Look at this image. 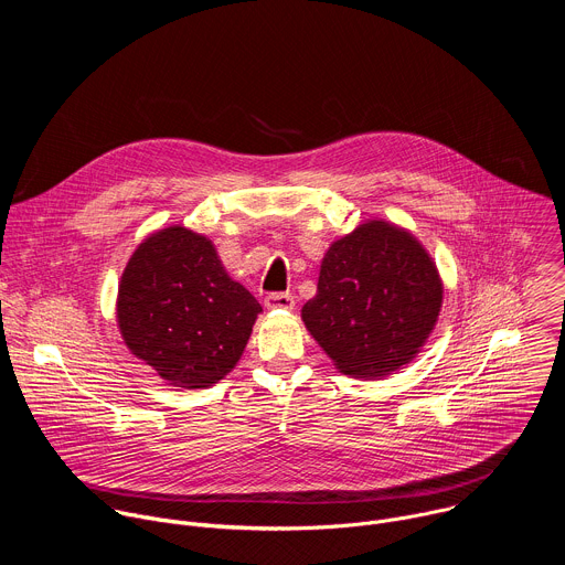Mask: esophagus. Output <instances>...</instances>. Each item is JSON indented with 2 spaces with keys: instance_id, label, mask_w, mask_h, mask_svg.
<instances>
[{
  "instance_id": "esophagus-1",
  "label": "esophagus",
  "mask_w": 565,
  "mask_h": 565,
  "mask_svg": "<svg viewBox=\"0 0 565 565\" xmlns=\"http://www.w3.org/2000/svg\"><path fill=\"white\" fill-rule=\"evenodd\" d=\"M264 303L268 310H290L295 306V297L290 292H270Z\"/></svg>"
}]
</instances>
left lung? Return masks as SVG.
<instances>
[{
  "instance_id": "obj_1",
  "label": "left lung",
  "mask_w": 565,
  "mask_h": 565,
  "mask_svg": "<svg viewBox=\"0 0 565 565\" xmlns=\"http://www.w3.org/2000/svg\"><path fill=\"white\" fill-rule=\"evenodd\" d=\"M440 306L443 281L418 238L366 221L327 250L301 319L344 375L382 377L420 353Z\"/></svg>"
}]
</instances>
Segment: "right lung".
<instances>
[{"instance_id": "obj_1", "label": "right lung", "mask_w": 565, "mask_h": 565, "mask_svg": "<svg viewBox=\"0 0 565 565\" xmlns=\"http://www.w3.org/2000/svg\"><path fill=\"white\" fill-rule=\"evenodd\" d=\"M116 310L138 360L174 386L205 388L238 362L262 303L230 279L210 238L172 225L131 255Z\"/></svg>"}]
</instances>
